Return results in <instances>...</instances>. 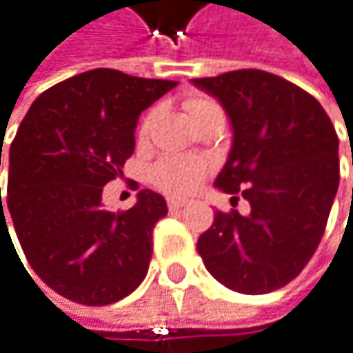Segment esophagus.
<instances>
[{
  "instance_id": "esophagus-1",
  "label": "esophagus",
  "mask_w": 353,
  "mask_h": 353,
  "mask_svg": "<svg viewBox=\"0 0 353 353\" xmlns=\"http://www.w3.org/2000/svg\"><path fill=\"white\" fill-rule=\"evenodd\" d=\"M188 205V201H182V199H167V207L169 211H180Z\"/></svg>"
}]
</instances>
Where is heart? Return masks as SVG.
<instances>
[{
  "label": "heart",
  "mask_w": 353,
  "mask_h": 353,
  "mask_svg": "<svg viewBox=\"0 0 353 353\" xmlns=\"http://www.w3.org/2000/svg\"><path fill=\"white\" fill-rule=\"evenodd\" d=\"M213 107H219V105L215 101L203 99V97H194V99H188L184 103V109L190 115V119H196L203 111L213 109ZM154 117H157L154 109H148L142 115V119L138 123V138L140 140L148 138V134L154 125ZM205 175H207V165L199 159H192V157H165V159L157 161L150 169L152 184L159 190L173 194V196L194 192L199 188V184L205 180Z\"/></svg>",
  "instance_id": "1"
}]
</instances>
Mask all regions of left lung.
Masks as SVG:
<instances>
[{
    "label": "left lung",
    "instance_id": "1",
    "mask_svg": "<svg viewBox=\"0 0 353 353\" xmlns=\"http://www.w3.org/2000/svg\"><path fill=\"white\" fill-rule=\"evenodd\" d=\"M194 84L221 101L234 125L215 186L250 203L246 217L217 211L199 254L234 292H275L302 273L325 234L339 186L337 132L310 92L271 72L234 70Z\"/></svg>",
    "mask_w": 353,
    "mask_h": 353
}]
</instances>
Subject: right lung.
<instances>
[{"mask_svg": "<svg viewBox=\"0 0 353 353\" xmlns=\"http://www.w3.org/2000/svg\"><path fill=\"white\" fill-rule=\"evenodd\" d=\"M175 84L97 68L47 88L24 115L0 223L10 217L28 265L59 296L107 306L146 277L165 199L142 190L132 209L109 213L101 196L134 152L138 115Z\"/></svg>", "mask_w": 353, "mask_h": 353, "instance_id": "obj_1", "label": "right lung"}]
</instances>
